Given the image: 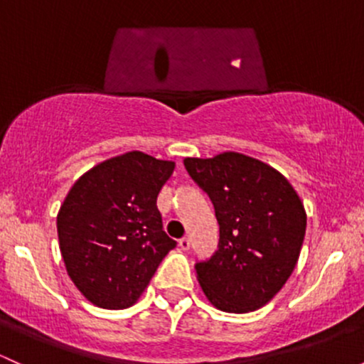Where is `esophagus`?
Listing matches in <instances>:
<instances>
[{"label":"esophagus","instance_id":"esophagus-1","mask_svg":"<svg viewBox=\"0 0 364 364\" xmlns=\"http://www.w3.org/2000/svg\"><path fill=\"white\" fill-rule=\"evenodd\" d=\"M179 247H181V250H190L191 240H190L188 237H183L181 240H179Z\"/></svg>","mask_w":364,"mask_h":364}]
</instances>
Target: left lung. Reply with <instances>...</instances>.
I'll list each match as a JSON object with an SVG mask.
<instances>
[{"instance_id": "8db88e82", "label": "left lung", "mask_w": 364, "mask_h": 364, "mask_svg": "<svg viewBox=\"0 0 364 364\" xmlns=\"http://www.w3.org/2000/svg\"><path fill=\"white\" fill-rule=\"evenodd\" d=\"M185 167L219 223V249L195 266L203 294L225 313L266 306L301 255L307 221L301 197L274 167L238 151L186 157Z\"/></svg>"}]
</instances>
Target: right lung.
<instances>
[{
  "label": "right lung",
  "mask_w": 364,
  "mask_h": 364,
  "mask_svg": "<svg viewBox=\"0 0 364 364\" xmlns=\"http://www.w3.org/2000/svg\"><path fill=\"white\" fill-rule=\"evenodd\" d=\"M174 167L173 161L127 151L91 167L69 190L57 215L60 252L91 304L133 306L176 247L157 209Z\"/></svg>",
  "instance_id": "obj_1"
}]
</instances>
